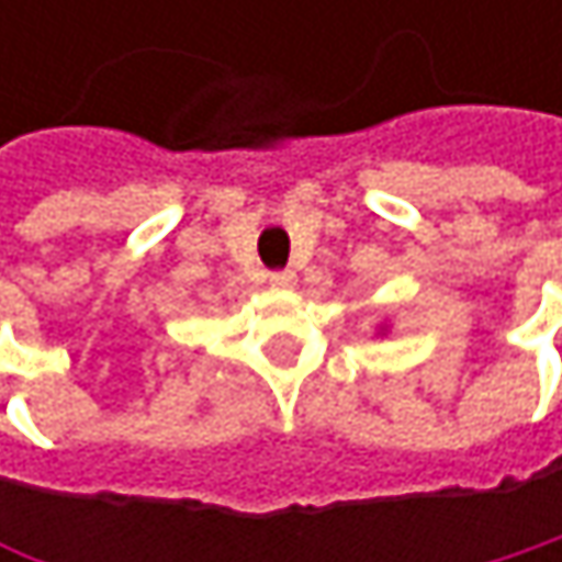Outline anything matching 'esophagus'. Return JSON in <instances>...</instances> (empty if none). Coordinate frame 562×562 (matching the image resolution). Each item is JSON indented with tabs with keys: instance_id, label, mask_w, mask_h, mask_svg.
I'll list each match as a JSON object with an SVG mask.
<instances>
[{
	"instance_id": "34e87169",
	"label": "esophagus",
	"mask_w": 562,
	"mask_h": 562,
	"mask_svg": "<svg viewBox=\"0 0 562 562\" xmlns=\"http://www.w3.org/2000/svg\"><path fill=\"white\" fill-rule=\"evenodd\" d=\"M270 285L273 289H289V285H295V273L292 270H277V273H270Z\"/></svg>"
}]
</instances>
